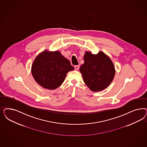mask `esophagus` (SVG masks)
Instances as JSON below:
<instances>
[{
    "instance_id": "1",
    "label": "esophagus",
    "mask_w": 147,
    "mask_h": 147,
    "mask_svg": "<svg viewBox=\"0 0 147 147\" xmlns=\"http://www.w3.org/2000/svg\"><path fill=\"white\" fill-rule=\"evenodd\" d=\"M74 67H75V69L76 70H78L79 69V68H80V65H75Z\"/></svg>"
}]
</instances>
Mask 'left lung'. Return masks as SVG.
Returning a JSON list of instances; mask_svg holds the SVG:
<instances>
[{
  "mask_svg": "<svg viewBox=\"0 0 147 147\" xmlns=\"http://www.w3.org/2000/svg\"><path fill=\"white\" fill-rule=\"evenodd\" d=\"M84 61L80 71L85 84L94 92L107 88L115 75V66L110 58L102 51L96 55L86 51Z\"/></svg>",
  "mask_w": 147,
  "mask_h": 147,
  "instance_id": "left-lung-1",
  "label": "left lung"
}]
</instances>
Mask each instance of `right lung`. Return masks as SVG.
Listing matches in <instances>:
<instances>
[{
    "label": "right lung",
    "mask_w": 147,
    "mask_h": 147,
    "mask_svg": "<svg viewBox=\"0 0 147 147\" xmlns=\"http://www.w3.org/2000/svg\"><path fill=\"white\" fill-rule=\"evenodd\" d=\"M74 69L70 61L59 51L45 50L34 60L31 72L38 84L45 89L54 90L63 83L67 73Z\"/></svg>",
    "instance_id": "right-lung-1"
}]
</instances>
